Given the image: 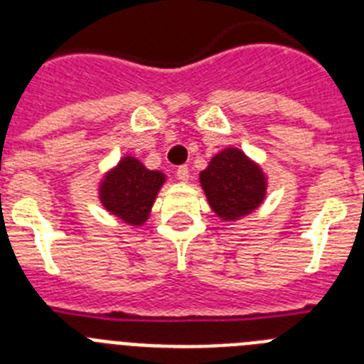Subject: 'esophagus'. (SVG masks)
Masks as SVG:
<instances>
[{
	"mask_svg": "<svg viewBox=\"0 0 364 364\" xmlns=\"http://www.w3.org/2000/svg\"><path fill=\"white\" fill-rule=\"evenodd\" d=\"M176 178H178L180 182H188V180H189L188 166H180L178 169H176Z\"/></svg>",
	"mask_w": 364,
	"mask_h": 364,
	"instance_id": "34e87169",
	"label": "esophagus"
}]
</instances>
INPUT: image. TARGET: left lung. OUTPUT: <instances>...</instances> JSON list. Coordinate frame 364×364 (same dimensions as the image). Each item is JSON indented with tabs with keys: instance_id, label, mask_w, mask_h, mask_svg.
<instances>
[{
	"instance_id": "8db88e82",
	"label": "left lung",
	"mask_w": 364,
	"mask_h": 364,
	"mask_svg": "<svg viewBox=\"0 0 364 364\" xmlns=\"http://www.w3.org/2000/svg\"><path fill=\"white\" fill-rule=\"evenodd\" d=\"M198 180L208 204L224 222L240 220L255 211L264 202L268 189L262 167L237 147L215 154Z\"/></svg>"
}]
</instances>
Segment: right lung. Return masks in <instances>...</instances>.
Segmentation results:
<instances>
[{"mask_svg": "<svg viewBox=\"0 0 364 364\" xmlns=\"http://www.w3.org/2000/svg\"><path fill=\"white\" fill-rule=\"evenodd\" d=\"M166 182L162 171H151L131 154L100 180L98 198L104 210L129 226H142L149 218L160 188Z\"/></svg>", "mask_w": 364, "mask_h": 364, "instance_id": "obj_1", "label": "right lung"}]
</instances>
